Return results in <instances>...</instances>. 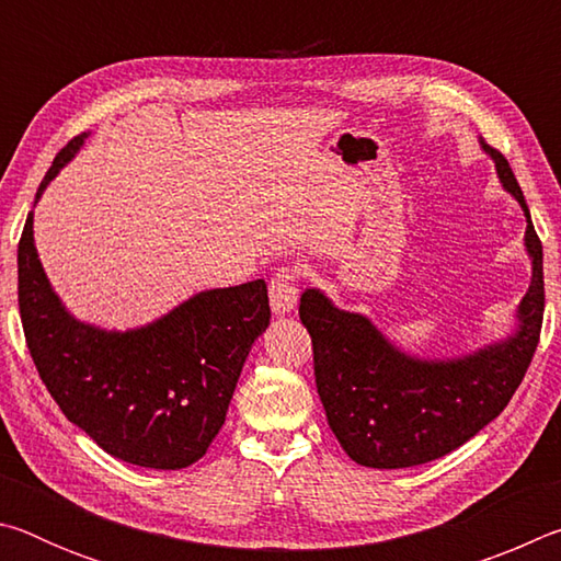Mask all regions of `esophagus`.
I'll list each match as a JSON object with an SVG mask.
<instances>
[{
  "mask_svg": "<svg viewBox=\"0 0 561 561\" xmlns=\"http://www.w3.org/2000/svg\"><path fill=\"white\" fill-rule=\"evenodd\" d=\"M299 301V272L282 267L270 279V304L277 314H287Z\"/></svg>",
  "mask_w": 561,
  "mask_h": 561,
  "instance_id": "obj_1",
  "label": "esophagus"
}]
</instances>
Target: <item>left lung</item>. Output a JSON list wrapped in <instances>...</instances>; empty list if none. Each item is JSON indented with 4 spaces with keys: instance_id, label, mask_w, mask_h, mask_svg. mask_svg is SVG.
Listing matches in <instances>:
<instances>
[{
    "instance_id": "1",
    "label": "left lung",
    "mask_w": 561,
    "mask_h": 561,
    "mask_svg": "<svg viewBox=\"0 0 561 561\" xmlns=\"http://www.w3.org/2000/svg\"><path fill=\"white\" fill-rule=\"evenodd\" d=\"M480 144L527 215L531 284L515 334L470 356L423 360L391 346L366 317L336 309L319 289L301 294L299 319L314 348L329 428L348 458L366 468H413L460 448L505 411L537 351L545 317L542 242L507 158Z\"/></svg>"
}]
</instances>
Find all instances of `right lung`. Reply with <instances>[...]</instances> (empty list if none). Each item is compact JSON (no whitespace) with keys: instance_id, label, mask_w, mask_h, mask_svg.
Instances as JSON below:
<instances>
[{"instance_id":"add662e5","label":"right lung","mask_w":561,"mask_h":561,"mask_svg":"<svg viewBox=\"0 0 561 561\" xmlns=\"http://www.w3.org/2000/svg\"><path fill=\"white\" fill-rule=\"evenodd\" d=\"M87 136L56 153L36 197ZM16 264L26 346L61 413L130 465L180 470L201 460L222 428L254 339L270 327L264 279L201 291L153 324L121 334L64 309L36 254L32 213Z\"/></svg>"}]
</instances>
